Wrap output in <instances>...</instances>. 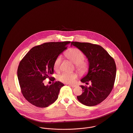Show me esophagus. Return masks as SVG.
<instances>
[{
	"mask_svg": "<svg viewBox=\"0 0 133 133\" xmlns=\"http://www.w3.org/2000/svg\"><path fill=\"white\" fill-rule=\"evenodd\" d=\"M69 85L70 86H71V87H72V88H74V87H76V85H74V84H69Z\"/></svg>",
	"mask_w": 133,
	"mask_h": 133,
	"instance_id": "esophagus-1",
	"label": "esophagus"
}]
</instances>
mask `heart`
I'll use <instances>...</instances> for the list:
<instances>
[{"instance_id": "1", "label": "heart", "mask_w": 133, "mask_h": 133, "mask_svg": "<svg viewBox=\"0 0 133 133\" xmlns=\"http://www.w3.org/2000/svg\"><path fill=\"white\" fill-rule=\"evenodd\" d=\"M66 57L75 64L76 69L82 74L87 73L89 69L88 61L84 59V54L79 49L72 48L69 49L65 54ZM62 57L58 56L54 62V67L55 70L59 69ZM78 74L76 72H63L58 77L60 81L65 83H72L77 78Z\"/></svg>"}]
</instances>
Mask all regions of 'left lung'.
<instances>
[{
    "instance_id": "1",
    "label": "left lung",
    "mask_w": 133,
    "mask_h": 133,
    "mask_svg": "<svg viewBox=\"0 0 133 133\" xmlns=\"http://www.w3.org/2000/svg\"><path fill=\"white\" fill-rule=\"evenodd\" d=\"M71 45L81 50L88 59V74L81 81L92 83L89 87L80 86L83 92L77 98L84 105H96L103 101L113 88L116 74L115 62L100 45L78 42H72Z\"/></svg>"
}]
</instances>
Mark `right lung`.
I'll return each instance as SVG.
<instances>
[{
    "mask_svg": "<svg viewBox=\"0 0 133 133\" xmlns=\"http://www.w3.org/2000/svg\"><path fill=\"white\" fill-rule=\"evenodd\" d=\"M70 41L47 42L32 47L20 61L17 76L21 92L31 104L46 108L58 98L59 90L64 85L50 77L54 74L57 58L65 50ZM49 78L53 82L45 86L43 81Z\"/></svg>",
    "mask_w": 133,
    "mask_h": 133,
    "instance_id": "add662e5",
    "label": "right lung"
}]
</instances>
